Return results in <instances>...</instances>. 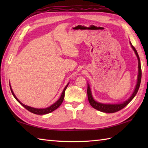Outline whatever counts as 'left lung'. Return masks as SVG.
Instances as JSON below:
<instances>
[{
	"label": "left lung",
	"instance_id": "1",
	"mask_svg": "<svg viewBox=\"0 0 148 148\" xmlns=\"http://www.w3.org/2000/svg\"><path fill=\"white\" fill-rule=\"evenodd\" d=\"M130 46L133 49L137 57L138 60V75H137V84L135 87V89L133 93L132 94L131 96L128 98L127 100H125V101L118 103H100L96 101V100L93 99L92 91H91V88L90 87L89 84L88 83V88H87V94H88V101L90 103V105L92 106L94 109L98 110L99 111H101L103 112H106V113H113L116 112L119 110L122 109L124 108L125 106H127L130 102L132 100L134 97L136 95V94L139 90L140 81H141V76H142V72H141V66H140V58L139 55H138L137 50L136 48L132 45V43L130 42Z\"/></svg>",
	"mask_w": 148,
	"mask_h": 148
}]
</instances>
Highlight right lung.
Listing matches in <instances>:
<instances>
[{"mask_svg": "<svg viewBox=\"0 0 148 148\" xmlns=\"http://www.w3.org/2000/svg\"><path fill=\"white\" fill-rule=\"evenodd\" d=\"M69 83H68L67 84V85L65 86V87L64 88V90H63V92L60 95V97L58 99V100H57V101H56L54 103H53L52 105H51L50 106L48 107V108H40V109H38V108H32V107H30V106H28L27 105H25L23 104V103H21L20 100H18V99L16 97V95H14V93L13 92V91H12V88L11 86V84H9V86H10V89H11V91L12 92V95L14 96V97L15 98V99L17 100V101L20 103V104L23 106L26 109H27L28 111L34 113V114H39V115H42V114H48V113H50L53 112V111H55V109H57L58 107L60 106L62 104V103L63 102V101H64V96H65V91L66 90V88H67L68 85H69Z\"/></svg>", "mask_w": 148, "mask_h": 148, "instance_id": "add662e5", "label": "right lung"}]
</instances>
